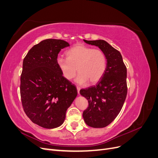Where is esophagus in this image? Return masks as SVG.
I'll use <instances>...</instances> for the list:
<instances>
[{
	"label": "esophagus",
	"instance_id": "obj_1",
	"mask_svg": "<svg viewBox=\"0 0 158 158\" xmlns=\"http://www.w3.org/2000/svg\"><path fill=\"white\" fill-rule=\"evenodd\" d=\"M76 88H77L78 94H80V87H79V86H76Z\"/></svg>",
	"mask_w": 158,
	"mask_h": 158
}]
</instances>
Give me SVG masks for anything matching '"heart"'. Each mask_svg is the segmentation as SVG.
<instances>
[{
	"label": "heart",
	"mask_w": 158,
	"mask_h": 158,
	"mask_svg": "<svg viewBox=\"0 0 158 158\" xmlns=\"http://www.w3.org/2000/svg\"><path fill=\"white\" fill-rule=\"evenodd\" d=\"M66 59L59 57L56 65L64 77L70 80L79 74L76 82L79 84H95L102 79L107 69V58L100 49L81 44L72 47L66 52Z\"/></svg>",
	"instance_id": "b5f03b06"
}]
</instances>
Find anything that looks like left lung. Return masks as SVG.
<instances>
[{
    "label": "left lung",
    "mask_w": 158,
    "mask_h": 158,
    "mask_svg": "<svg viewBox=\"0 0 158 158\" xmlns=\"http://www.w3.org/2000/svg\"><path fill=\"white\" fill-rule=\"evenodd\" d=\"M84 41L98 47L106 56L107 69L94 86L80 91L88 100V107L83 112L84 120L93 128L109 125L120 113L127 94V68L121 52L104 40Z\"/></svg>",
    "instance_id": "left-lung-1"
}]
</instances>
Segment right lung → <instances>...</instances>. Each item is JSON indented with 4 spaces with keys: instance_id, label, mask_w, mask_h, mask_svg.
Wrapping results in <instances>:
<instances>
[{
    "instance_id": "right-lung-1",
    "label": "right lung",
    "mask_w": 158,
    "mask_h": 158,
    "mask_svg": "<svg viewBox=\"0 0 158 158\" xmlns=\"http://www.w3.org/2000/svg\"><path fill=\"white\" fill-rule=\"evenodd\" d=\"M61 40L41 41L23 60L20 95L23 110L30 120L45 128L59 127L77 96V89L62 75L56 65L58 54L69 47Z\"/></svg>"
}]
</instances>
